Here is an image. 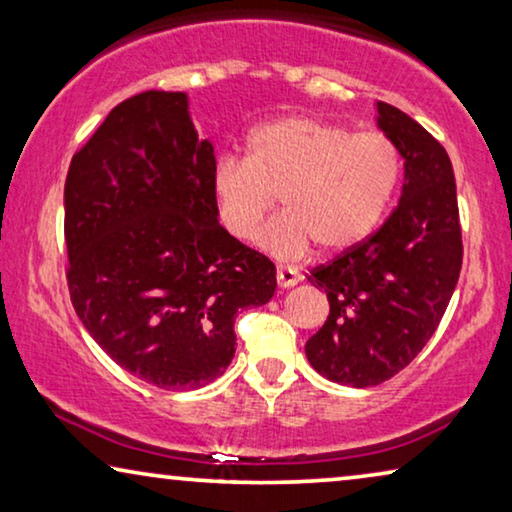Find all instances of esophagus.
I'll return each instance as SVG.
<instances>
[{
	"label": "esophagus",
	"mask_w": 512,
	"mask_h": 512,
	"mask_svg": "<svg viewBox=\"0 0 512 512\" xmlns=\"http://www.w3.org/2000/svg\"><path fill=\"white\" fill-rule=\"evenodd\" d=\"M297 281H300V274L293 272V270H283V267H279L277 270V286L281 290H288L297 286Z\"/></svg>",
	"instance_id": "esophagus-1"
}]
</instances>
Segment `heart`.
Wrapping results in <instances>:
<instances>
[{
    "mask_svg": "<svg viewBox=\"0 0 512 512\" xmlns=\"http://www.w3.org/2000/svg\"><path fill=\"white\" fill-rule=\"evenodd\" d=\"M400 180V157L389 139L352 135L316 116H283L247 137V157H224L210 174L217 217L233 238L249 240L279 194L283 212L256 235L279 261L341 254L382 222Z\"/></svg>",
    "mask_w": 512,
    "mask_h": 512,
    "instance_id": "b5f03b06",
    "label": "heart"
}]
</instances>
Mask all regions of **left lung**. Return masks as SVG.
I'll list each match as a JSON object with an SVG mask.
<instances>
[{
    "label": "left lung",
    "instance_id": "obj_1",
    "mask_svg": "<svg viewBox=\"0 0 512 512\" xmlns=\"http://www.w3.org/2000/svg\"><path fill=\"white\" fill-rule=\"evenodd\" d=\"M375 123L403 157L398 206L371 238L311 272L329 316L304 345L320 375L357 389L389 380L419 355L462 267L458 194L444 146L387 102H375Z\"/></svg>",
    "mask_w": 512,
    "mask_h": 512
}]
</instances>
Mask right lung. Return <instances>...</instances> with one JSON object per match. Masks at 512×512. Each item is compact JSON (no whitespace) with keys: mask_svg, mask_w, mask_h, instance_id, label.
<instances>
[{"mask_svg":"<svg viewBox=\"0 0 512 512\" xmlns=\"http://www.w3.org/2000/svg\"><path fill=\"white\" fill-rule=\"evenodd\" d=\"M215 146L183 91L116 105L68 167V288L77 318L116 364L157 389L217 380L233 322L277 290V270L219 226Z\"/></svg>","mask_w":512,"mask_h":512,"instance_id":"1","label":"right lung"}]
</instances>
